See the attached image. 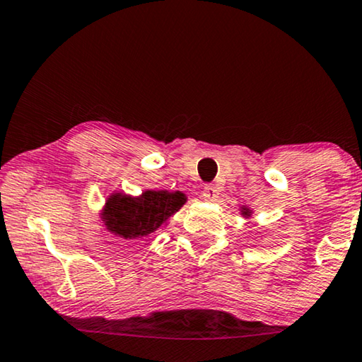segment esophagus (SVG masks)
Segmentation results:
<instances>
[{"label": "esophagus", "instance_id": "esophagus-1", "mask_svg": "<svg viewBox=\"0 0 362 362\" xmlns=\"http://www.w3.org/2000/svg\"><path fill=\"white\" fill-rule=\"evenodd\" d=\"M202 194H203V198L206 199V202H214V199L217 198L216 187L211 185V183H208V185H204Z\"/></svg>", "mask_w": 362, "mask_h": 362}]
</instances>
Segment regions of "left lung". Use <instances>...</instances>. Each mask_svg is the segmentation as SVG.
Segmentation results:
<instances>
[{
    "instance_id": "left-lung-1",
    "label": "left lung",
    "mask_w": 362,
    "mask_h": 362,
    "mask_svg": "<svg viewBox=\"0 0 362 362\" xmlns=\"http://www.w3.org/2000/svg\"><path fill=\"white\" fill-rule=\"evenodd\" d=\"M243 214H248V211H245V212H243Z\"/></svg>"
}]
</instances>
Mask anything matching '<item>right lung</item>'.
Masks as SVG:
<instances>
[{
  "label": "right lung",
  "mask_w": 362,
  "mask_h": 362,
  "mask_svg": "<svg viewBox=\"0 0 362 362\" xmlns=\"http://www.w3.org/2000/svg\"><path fill=\"white\" fill-rule=\"evenodd\" d=\"M185 202V194L180 192L148 190L140 198L116 193L107 199L103 219L109 232L125 240L139 238L158 230Z\"/></svg>",
  "instance_id": "1"
}]
</instances>
